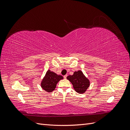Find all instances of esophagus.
<instances>
[{"instance_id":"34e87169","label":"esophagus","mask_w":130,"mask_h":130,"mask_svg":"<svg viewBox=\"0 0 130 130\" xmlns=\"http://www.w3.org/2000/svg\"><path fill=\"white\" fill-rule=\"evenodd\" d=\"M67 75H66L63 76V77H64V78H67Z\"/></svg>"}]
</instances>
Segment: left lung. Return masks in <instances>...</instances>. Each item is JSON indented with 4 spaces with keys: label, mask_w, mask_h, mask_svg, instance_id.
<instances>
[{
    "label": "left lung",
    "mask_w": 130,
    "mask_h": 130,
    "mask_svg": "<svg viewBox=\"0 0 130 130\" xmlns=\"http://www.w3.org/2000/svg\"><path fill=\"white\" fill-rule=\"evenodd\" d=\"M67 78L72 84L75 90L78 93H84L89 86V81L81 70L75 72L73 75H69Z\"/></svg>",
    "instance_id": "left-lung-1"
}]
</instances>
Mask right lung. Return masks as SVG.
Segmentation results:
<instances>
[{
  "label": "right lung",
  "mask_w": 130,
  "mask_h": 130,
  "mask_svg": "<svg viewBox=\"0 0 130 130\" xmlns=\"http://www.w3.org/2000/svg\"><path fill=\"white\" fill-rule=\"evenodd\" d=\"M63 78V77L62 76L58 75L49 70L41 82V87L45 91L52 92L56 88L57 82Z\"/></svg>",
  "instance_id": "right-lung-1"
}]
</instances>
